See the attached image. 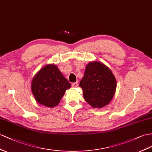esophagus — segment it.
Instances as JSON below:
<instances>
[{
    "label": "esophagus",
    "instance_id": "obj_1",
    "mask_svg": "<svg viewBox=\"0 0 152 152\" xmlns=\"http://www.w3.org/2000/svg\"><path fill=\"white\" fill-rule=\"evenodd\" d=\"M77 86H78V82L77 81L72 83V87H77Z\"/></svg>",
    "mask_w": 152,
    "mask_h": 152
}]
</instances>
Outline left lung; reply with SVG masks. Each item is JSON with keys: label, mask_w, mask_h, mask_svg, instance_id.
Masks as SVG:
<instances>
[{"label": "left lung", "mask_w": 152, "mask_h": 152, "mask_svg": "<svg viewBox=\"0 0 152 152\" xmlns=\"http://www.w3.org/2000/svg\"><path fill=\"white\" fill-rule=\"evenodd\" d=\"M85 100L93 108H101L109 104L115 94L117 83L112 71L99 61L86 65L80 82Z\"/></svg>", "instance_id": "obj_1"}]
</instances>
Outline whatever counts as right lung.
I'll use <instances>...</instances> for the list:
<instances>
[{"label": "right lung", "mask_w": 152, "mask_h": 152, "mask_svg": "<svg viewBox=\"0 0 152 152\" xmlns=\"http://www.w3.org/2000/svg\"><path fill=\"white\" fill-rule=\"evenodd\" d=\"M70 88L71 84L55 64L42 68L33 77L31 86L37 102L49 108L58 105Z\"/></svg>", "instance_id": "add662e5"}]
</instances>
